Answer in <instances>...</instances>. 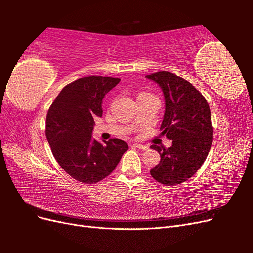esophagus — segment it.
<instances>
[{
	"mask_svg": "<svg viewBox=\"0 0 253 253\" xmlns=\"http://www.w3.org/2000/svg\"><path fill=\"white\" fill-rule=\"evenodd\" d=\"M133 147H134V148H137V149H140V150H148V149H149V147H147V145L140 144V143H134Z\"/></svg>",
	"mask_w": 253,
	"mask_h": 253,
	"instance_id": "esophagus-1",
	"label": "esophagus"
}]
</instances>
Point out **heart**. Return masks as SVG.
Masks as SVG:
<instances>
[{
    "label": "heart",
    "mask_w": 253,
    "mask_h": 253,
    "mask_svg": "<svg viewBox=\"0 0 253 253\" xmlns=\"http://www.w3.org/2000/svg\"><path fill=\"white\" fill-rule=\"evenodd\" d=\"M147 96H152V95L149 93H145V91H140V93H138V95H137V99L142 98V97H147Z\"/></svg>",
    "instance_id": "heart-1"
}]
</instances>
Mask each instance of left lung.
<instances>
[{
	"mask_svg": "<svg viewBox=\"0 0 253 253\" xmlns=\"http://www.w3.org/2000/svg\"><path fill=\"white\" fill-rule=\"evenodd\" d=\"M147 78L163 89L166 111L160 135L172 140L170 148L152 145L160 162L150 173L165 186L179 185L192 177L208 156L213 141L209 104L192 84L173 73L162 71Z\"/></svg>",
	"mask_w": 253,
	"mask_h": 253,
	"instance_id": "1",
	"label": "left lung"
}]
</instances>
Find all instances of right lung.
<instances>
[{
    "label": "right lung",
    "mask_w": 253,
    "mask_h": 253,
    "mask_svg": "<svg viewBox=\"0 0 253 253\" xmlns=\"http://www.w3.org/2000/svg\"><path fill=\"white\" fill-rule=\"evenodd\" d=\"M119 81L103 76L79 78L67 84L48 109L45 135L52 155L68 175L80 182L104 179L128 149L120 139L101 143L91 138L94 119L102 116L103 98Z\"/></svg>",
    "instance_id": "obj_1"
}]
</instances>
